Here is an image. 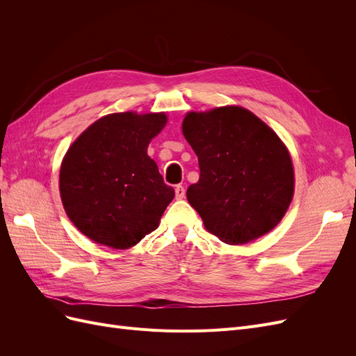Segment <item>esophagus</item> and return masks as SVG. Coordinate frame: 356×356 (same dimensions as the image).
<instances>
[{
    "instance_id": "34e87169",
    "label": "esophagus",
    "mask_w": 356,
    "mask_h": 356,
    "mask_svg": "<svg viewBox=\"0 0 356 356\" xmlns=\"http://www.w3.org/2000/svg\"><path fill=\"white\" fill-rule=\"evenodd\" d=\"M175 197H177V200H182L186 197V188L182 187V186H177V188H175Z\"/></svg>"
}]
</instances>
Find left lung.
<instances>
[{"mask_svg":"<svg viewBox=\"0 0 356 356\" xmlns=\"http://www.w3.org/2000/svg\"><path fill=\"white\" fill-rule=\"evenodd\" d=\"M182 135L196 153L200 178L187 190L204 229L227 245L272 232L294 196V166L270 126L239 105L188 111Z\"/></svg>","mask_w":356,"mask_h":356,"instance_id":"8db88e82","label":"left lung"}]
</instances>
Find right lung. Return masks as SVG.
Here are the masks:
<instances>
[{
  "instance_id": "right-lung-1",
  "label": "right lung",
  "mask_w": 356,
  "mask_h": 356,
  "mask_svg": "<svg viewBox=\"0 0 356 356\" xmlns=\"http://www.w3.org/2000/svg\"><path fill=\"white\" fill-rule=\"evenodd\" d=\"M166 123V113H113L71 144L60 163L59 193L86 238L129 250L159 227L175 191L147 148Z\"/></svg>"
}]
</instances>
